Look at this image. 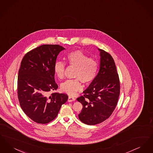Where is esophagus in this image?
<instances>
[{
    "instance_id": "34e87169",
    "label": "esophagus",
    "mask_w": 153,
    "mask_h": 153,
    "mask_svg": "<svg viewBox=\"0 0 153 153\" xmlns=\"http://www.w3.org/2000/svg\"><path fill=\"white\" fill-rule=\"evenodd\" d=\"M75 100H76V99H75V98H74V97H72V96H69V97H68V102H74V101H75Z\"/></svg>"
}]
</instances>
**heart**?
I'll list each match as a JSON object with an SVG mask.
<instances>
[{
    "instance_id": "heart-1",
    "label": "heart",
    "mask_w": 153,
    "mask_h": 153,
    "mask_svg": "<svg viewBox=\"0 0 153 153\" xmlns=\"http://www.w3.org/2000/svg\"><path fill=\"white\" fill-rule=\"evenodd\" d=\"M65 59L69 65L76 68L74 74L76 79L63 82L61 85V90L68 95H76L82 89L81 81L84 84H89L94 80L98 72L99 64L96 59L89 58L80 51L70 52L65 57ZM65 68V64L60 61L54 64V72L60 79L64 77Z\"/></svg>"
}]
</instances>
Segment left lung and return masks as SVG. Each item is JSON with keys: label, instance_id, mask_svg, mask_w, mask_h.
Returning <instances> with one entry per match:
<instances>
[{"label": "left lung", "instance_id": "1", "mask_svg": "<svg viewBox=\"0 0 153 153\" xmlns=\"http://www.w3.org/2000/svg\"><path fill=\"white\" fill-rule=\"evenodd\" d=\"M100 51V69L96 78L77 99L82 105L80 120L88 125L100 123L115 108L120 94V81L114 60L108 53Z\"/></svg>", "mask_w": 153, "mask_h": 153}]
</instances>
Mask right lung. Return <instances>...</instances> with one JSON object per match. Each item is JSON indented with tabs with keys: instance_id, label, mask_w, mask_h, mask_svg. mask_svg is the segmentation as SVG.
I'll list each match as a JSON object with an SVG mask.
<instances>
[{
	"instance_id": "right-lung-1",
	"label": "right lung",
	"mask_w": 153,
	"mask_h": 153,
	"mask_svg": "<svg viewBox=\"0 0 153 153\" xmlns=\"http://www.w3.org/2000/svg\"><path fill=\"white\" fill-rule=\"evenodd\" d=\"M59 45H43L27 53L22 59L18 77V97L25 114L34 122L46 124L58 115L68 100L64 94L49 92L58 88L54 66L59 52Z\"/></svg>"
}]
</instances>
